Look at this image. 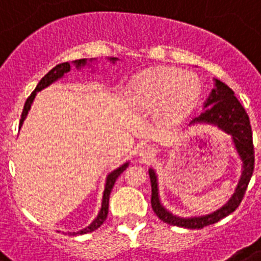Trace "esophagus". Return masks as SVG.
<instances>
[{
  "label": "esophagus",
  "mask_w": 261,
  "mask_h": 261,
  "mask_svg": "<svg viewBox=\"0 0 261 261\" xmlns=\"http://www.w3.org/2000/svg\"><path fill=\"white\" fill-rule=\"evenodd\" d=\"M154 154H155V149L150 145H143L139 149V156H142V158H151Z\"/></svg>",
  "instance_id": "esophagus-1"
}]
</instances>
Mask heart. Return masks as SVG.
I'll use <instances>...</instances> for the list:
<instances>
[{
    "mask_svg": "<svg viewBox=\"0 0 261 261\" xmlns=\"http://www.w3.org/2000/svg\"><path fill=\"white\" fill-rule=\"evenodd\" d=\"M200 92L201 83L196 75L164 67L138 75L131 82L127 100L139 111L160 107L161 119L166 123H178L192 111Z\"/></svg>",
    "mask_w": 261,
    "mask_h": 261,
    "instance_id": "1",
    "label": "heart"
}]
</instances>
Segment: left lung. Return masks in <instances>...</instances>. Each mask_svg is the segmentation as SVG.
<instances>
[{
    "instance_id": "1",
    "label": "left lung",
    "mask_w": 261,
    "mask_h": 261,
    "mask_svg": "<svg viewBox=\"0 0 261 261\" xmlns=\"http://www.w3.org/2000/svg\"><path fill=\"white\" fill-rule=\"evenodd\" d=\"M213 80H215V88L212 90L205 100L204 112L200 116L194 118L189 126L211 124L224 131L225 134L230 135L237 155L240 156L241 164H243L241 177L232 197L226 204L209 215L179 217V216L173 215L162 205L160 198V189H158V177L152 167L149 169L150 181H151V206L154 213L164 222H167L170 225L181 226V228H188V229H201L204 226L220 221L236 211V207L240 205L244 197L248 184L251 181L252 173H253V166H255L252 128L247 112L234 96L233 91L230 90L225 83L220 82L219 79Z\"/></svg>"
}]
</instances>
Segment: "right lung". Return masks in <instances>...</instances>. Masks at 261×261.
Here are the masks:
<instances>
[{"instance_id":"1","label":"right lung","mask_w":261,"mask_h":261,"mask_svg":"<svg viewBox=\"0 0 261 261\" xmlns=\"http://www.w3.org/2000/svg\"><path fill=\"white\" fill-rule=\"evenodd\" d=\"M109 60L111 61L112 64H115V61H118L119 59H118V57H109ZM92 61H95V59H90V60H87V59H80V60H75V61H72V63H61V64H57L55 68L50 69V71L48 72V73H46V75L44 76L41 80H40L39 84H37V87L35 88V91L32 92L31 96L28 97L27 101H25L24 110H22V114H21L20 128H21V126H22V123H24L25 118L28 116V112H29V110H31L32 103H33V100H35V97H36V95H37V92H40L41 90L46 88V87L50 86L52 83L57 82V80L61 79V77H64L65 73H68V72L71 71L72 67H75L76 69H82L83 67H92V65H91V63H92ZM128 164H130V162H126V164L120 165L118 169L112 170L111 173H109V175H107V178H106L105 192H103V198H101V207H100V211H99V213H97L96 219L91 222L90 225L86 226L84 229L77 230V232H69V234H72V236H73V234L90 233V232H94V230H96L97 228H99V226H100L101 224L106 221V219H107V215H109V201H110V194H111V190H112V188H114V185H115L116 178H118V177H119V175L122 174L124 170H126L127 166H128Z\"/></svg>"}]
</instances>
